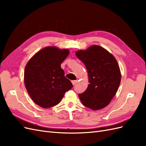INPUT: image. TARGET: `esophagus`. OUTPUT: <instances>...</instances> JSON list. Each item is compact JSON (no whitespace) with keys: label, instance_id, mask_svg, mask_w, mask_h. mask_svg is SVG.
<instances>
[{"label":"esophagus","instance_id":"esophagus-1","mask_svg":"<svg viewBox=\"0 0 146 146\" xmlns=\"http://www.w3.org/2000/svg\"><path fill=\"white\" fill-rule=\"evenodd\" d=\"M77 82V80H72V85H76V83Z\"/></svg>","mask_w":146,"mask_h":146}]
</instances>
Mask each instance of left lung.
<instances>
[{"mask_svg": "<svg viewBox=\"0 0 146 146\" xmlns=\"http://www.w3.org/2000/svg\"><path fill=\"white\" fill-rule=\"evenodd\" d=\"M76 55L85 64L90 84L78 94L82 103L93 110L105 108L115 96L120 85L121 74L114 56L104 48L93 45Z\"/></svg>", "mask_w": 146, "mask_h": 146, "instance_id": "8db88e82", "label": "left lung"}]
</instances>
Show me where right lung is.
Returning <instances> with one entry per match:
<instances>
[{
	"label": "right lung",
	"mask_w": 146,
	"mask_h": 146,
	"mask_svg": "<svg viewBox=\"0 0 146 146\" xmlns=\"http://www.w3.org/2000/svg\"><path fill=\"white\" fill-rule=\"evenodd\" d=\"M69 54L66 48L46 47L35 54L25 66L26 90L34 102L42 108L58 104L65 92L73 87L61 68Z\"/></svg>",
	"instance_id": "add662e5"
}]
</instances>
